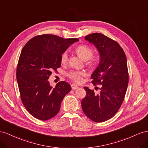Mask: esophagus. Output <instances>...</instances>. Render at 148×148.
I'll list each match as a JSON object with an SVG mask.
<instances>
[{
  "label": "esophagus",
  "mask_w": 148,
  "mask_h": 148,
  "mask_svg": "<svg viewBox=\"0 0 148 148\" xmlns=\"http://www.w3.org/2000/svg\"><path fill=\"white\" fill-rule=\"evenodd\" d=\"M71 86V88H72V89H73V90L77 89V88H79V87L77 85H75V84H72Z\"/></svg>",
  "instance_id": "34e87169"
}]
</instances>
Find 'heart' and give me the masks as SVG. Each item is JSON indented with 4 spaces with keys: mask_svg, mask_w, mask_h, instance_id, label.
Masks as SVG:
<instances>
[{
    "mask_svg": "<svg viewBox=\"0 0 148 148\" xmlns=\"http://www.w3.org/2000/svg\"><path fill=\"white\" fill-rule=\"evenodd\" d=\"M75 50L83 60H88V64L90 66H94L97 62V57L93 55L94 50L90 46L80 45L75 48ZM60 61L62 64H66L67 62L68 53L67 51H64L61 54ZM86 75V73L84 71H71L67 74V77L76 83H81L82 81V77L85 76Z\"/></svg>",
    "mask_w": 148,
    "mask_h": 148,
    "instance_id": "1",
    "label": "heart"
}]
</instances>
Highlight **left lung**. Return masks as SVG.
<instances>
[{
	"mask_svg": "<svg viewBox=\"0 0 148 148\" xmlns=\"http://www.w3.org/2000/svg\"><path fill=\"white\" fill-rule=\"evenodd\" d=\"M85 39L94 44L100 53L99 65L91 79L94 86L101 87L99 94L84 87L86 95L81 102L82 108L88 119L100 123L112 119L123 103L129 81L127 61L123 48L109 37L95 33Z\"/></svg>",
	"mask_w": 148,
	"mask_h": 148,
	"instance_id": "8db88e82",
	"label": "left lung"
}]
</instances>
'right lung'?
I'll use <instances>...</instances> for the list:
<instances>
[{
	"instance_id": "add662e5",
	"label": "right lung",
	"mask_w": 148,
	"mask_h": 148,
	"mask_svg": "<svg viewBox=\"0 0 148 148\" xmlns=\"http://www.w3.org/2000/svg\"><path fill=\"white\" fill-rule=\"evenodd\" d=\"M78 40L43 34L32 38L23 48L16 67V80L24 107L36 119L48 120L56 115L63 99L71 90L65 81L53 88L48 79L53 71L56 72L61 67V54Z\"/></svg>"
}]
</instances>
